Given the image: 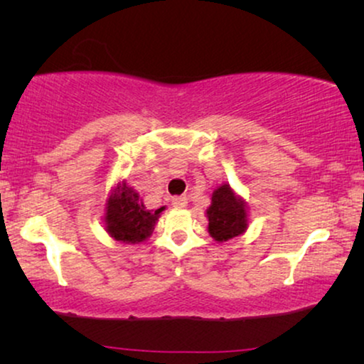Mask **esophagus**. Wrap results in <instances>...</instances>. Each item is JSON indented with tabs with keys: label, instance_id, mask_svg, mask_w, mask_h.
I'll return each mask as SVG.
<instances>
[{
	"label": "esophagus",
	"instance_id": "34e87169",
	"mask_svg": "<svg viewBox=\"0 0 364 364\" xmlns=\"http://www.w3.org/2000/svg\"><path fill=\"white\" fill-rule=\"evenodd\" d=\"M172 205L177 208H183L187 207V197L186 196H178V197H172Z\"/></svg>",
	"mask_w": 364,
	"mask_h": 364
}]
</instances>
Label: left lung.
I'll list each match as a JSON object with an SVG mask.
<instances>
[{
    "instance_id": "obj_1",
    "label": "left lung",
    "mask_w": 364,
    "mask_h": 364,
    "mask_svg": "<svg viewBox=\"0 0 364 364\" xmlns=\"http://www.w3.org/2000/svg\"><path fill=\"white\" fill-rule=\"evenodd\" d=\"M208 233L217 242H227L242 235L248 227L247 205L235 196L228 183H223L212 193V203L207 208Z\"/></svg>"
}]
</instances>
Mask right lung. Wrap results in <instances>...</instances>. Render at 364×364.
<instances>
[{
  "label": "right lung",
  "mask_w": 364,
  "mask_h": 364,
  "mask_svg": "<svg viewBox=\"0 0 364 364\" xmlns=\"http://www.w3.org/2000/svg\"><path fill=\"white\" fill-rule=\"evenodd\" d=\"M164 207L149 210L141 196L127 182L117 183L106 205V230L112 238L124 243H139L152 235Z\"/></svg>",
  "instance_id": "obj_1"
}]
</instances>
